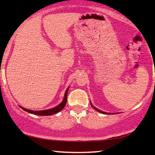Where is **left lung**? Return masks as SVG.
I'll list each match as a JSON object with an SVG mask.
<instances>
[{
  "mask_svg": "<svg viewBox=\"0 0 155 155\" xmlns=\"http://www.w3.org/2000/svg\"><path fill=\"white\" fill-rule=\"evenodd\" d=\"M91 106H92V107L94 108V109L96 110V111H99V112H100V113H101V114H110V113H107V112H104V111H101V110H99V109H97V108H96V107H94V106H93L92 104V103H91Z\"/></svg>",
  "mask_w": 155,
  "mask_h": 155,
  "instance_id": "1",
  "label": "left lung"
}]
</instances>
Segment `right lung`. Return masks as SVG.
Wrapping results in <instances>:
<instances>
[{
    "label": "right lung",
    "mask_w": 155,
    "mask_h": 155,
    "mask_svg": "<svg viewBox=\"0 0 155 155\" xmlns=\"http://www.w3.org/2000/svg\"><path fill=\"white\" fill-rule=\"evenodd\" d=\"M68 89L69 87H68V89L65 91V95H64V98H63V100L62 102H61L60 104H58V106H56V107L52 108V109H46V110H42V111H32V110H29V109H27L25 108L20 107L21 109H22L23 110H25V111H27L28 113L35 114V115H38V116H51L53 115V114H57L58 112L61 111L63 108L65 107V104L67 103V96H68Z\"/></svg>",
    "instance_id": "obj_1"
}]
</instances>
